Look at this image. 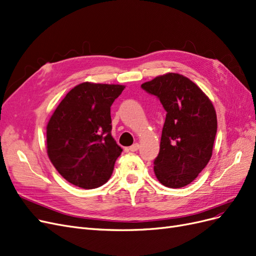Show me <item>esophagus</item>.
Wrapping results in <instances>:
<instances>
[{
	"label": "esophagus",
	"instance_id": "34e87169",
	"mask_svg": "<svg viewBox=\"0 0 256 256\" xmlns=\"http://www.w3.org/2000/svg\"><path fill=\"white\" fill-rule=\"evenodd\" d=\"M139 146H140L139 144H134L133 146H130V152H136V150H138Z\"/></svg>",
	"mask_w": 256,
	"mask_h": 256
}]
</instances>
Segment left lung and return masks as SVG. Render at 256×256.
<instances>
[{
	"label": "left lung",
	"instance_id": "1",
	"mask_svg": "<svg viewBox=\"0 0 256 256\" xmlns=\"http://www.w3.org/2000/svg\"><path fill=\"white\" fill-rule=\"evenodd\" d=\"M166 112L154 172L160 184H191L212 157L217 132L216 112L206 94L182 74L168 72L141 84Z\"/></svg>",
	"mask_w": 256,
	"mask_h": 256
}]
</instances>
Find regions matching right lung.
I'll return each instance as SVG.
<instances>
[{
    "label": "right lung",
    "instance_id": "right-lung-1",
    "mask_svg": "<svg viewBox=\"0 0 256 256\" xmlns=\"http://www.w3.org/2000/svg\"><path fill=\"white\" fill-rule=\"evenodd\" d=\"M124 88L83 82L54 112L46 128L47 154L68 182L90 190L112 176L122 148L110 133V106Z\"/></svg>",
    "mask_w": 256,
    "mask_h": 256
}]
</instances>
